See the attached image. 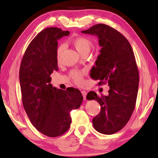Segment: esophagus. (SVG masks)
I'll use <instances>...</instances> for the list:
<instances>
[{
	"instance_id": "obj_1",
	"label": "esophagus",
	"mask_w": 158,
	"mask_h": 158,
	"mask_svg": "<svg viewBox=\"0 0 158 158\" xmlns=\"http://www.w3.org/2000/svg\"><path fill=\"white\" fill-rule=\"evenodd\" d=\"M81 94H82V95L83 96V99L85 100L86 99V96H87V92L85 91H84V90H82Z\"/></svg>"
}]
</instances>
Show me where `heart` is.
I'll use <instances>...</instances> for the list:
<instances>
[{
	"label": "heart",
	"instance_id": "1",
	"mask_svg": "<svg viewBox=\"0 0 158 158\" xmlns=\"http://www.w3.org/2000/svg\"><path fill=\"white\" fill-rule=\"evenodd\" d=\"M72 44L75 47L80 54L82 55L83 53H89L90 49L92 48V43L88 38L84 36H78V37L73 38L71 41ZM64 46L60 45L58 47L56 50V59L59 62ZM84 75V71H80V70H73L70 73V76L74 81L79 85H81L83 82V77Z\"/></svg>",
	"mask_w": 158,
	"mask_h": 158
}]
</instances>
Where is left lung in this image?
<instances>
[{"label": "left lung", "mask_w": 158, "mask_h": 158, "mask_svg": "<svg viewBox=\"0 0 158 158\" xmlns=\"http://www.w3.org/2000/svg\"><path fill=\"white\" fill-rule=\"evenodd\" d=\"M81 32L98 37L102 48L90 76L100 80L98 85L108 83L110 88L108 96L93 91L87 95L101 106L93 126L100 133L113 135L126 125L135 110L139 83L135 54L125 36L108 25L98 23Z\"/></svg>", "instance_id": "left-lung-1"}]
</instances>
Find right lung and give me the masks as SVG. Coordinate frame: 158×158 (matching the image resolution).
<instances>
[{
  "instance_id": "add662e5",
  "label": "right lung",
  "mask_w": 158,
  "mask_h": 158,
  "mask_svg": "<svg viewBox=\"0 0 158 158\" xmlns=\"http://www.w3.org/2000/svg\"><path fill=\"white\" fill-rule=\"evenodd\" d=\"M55 27L40 32L30 43L19 68V83L23 108L32 124L45 136L64 134L71 123L70 112L83 101L79 89H57L50 75L58 70V40L69 35Z\"/></svg>"
}]
</instances>
